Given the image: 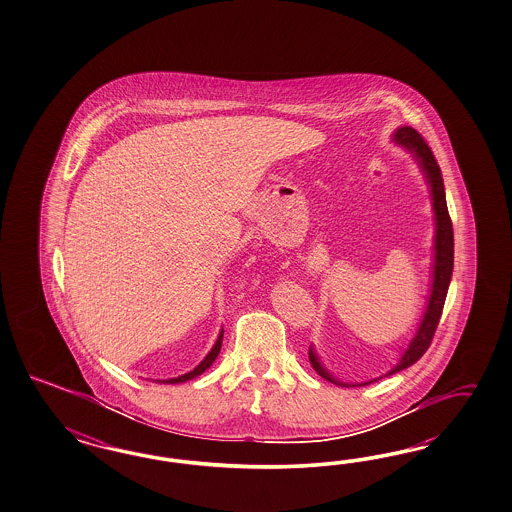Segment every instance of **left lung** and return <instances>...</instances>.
Listing matches in <instances>:
<instances>
[{
    "mask_svg": "<svg viewBox=\"0 0 512 512\" xmlns=\"http://www.w3.org/2000/svg\"><path fill=\"white\" fill-rule=\"evenodd\" d=\"M394 137H396L398 144H403L407 150H411L415 154V157L420 161V165H422V171L426 172V178H428V182L432 186L435 225H437V229H435L434 283H432V295H430L428 308H426L424 319L420 323L417 336L409 343V349L403 353L402 360L388 372V375L409 368L411 364H415L428 351L430 343L434 340L435 330H437V325H439L441 313H443L445 298H447V291H449L450 276H452V266H454L452 221H450L447 199H445L443 176H441V169L437 165L434 152H432V148L428 146V142L424 140V137L417 133L413 127H407V125L400 127ZM310 362L313 370L319 373L321 377H325L326 381H330L334 385H340V387H351V385H345V383L336 381L330 373L326 372L311 349ZM373 381H377V379H373ZM373 381L362 383V385H355V387H364V385H370Z\"/></svg>",
    "mask_w": 512,
    "mask_h": 512,
    "instance_id": "8db88e82",
    "label": "left lung"
}]
</instances>
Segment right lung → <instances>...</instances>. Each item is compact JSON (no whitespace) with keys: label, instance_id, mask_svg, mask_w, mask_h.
Wrapping results in <instances>:
<instances>
[{"label":"right lung","instance_id":"add662e5","mask_svg":"<svg viewBox=\"0 0 512 512\" xmlns=\"http://www.w3.org/2000/svg\"><path fill=\"white\" fill-rule=\"evenodd\" d=\"M221 341H223V332L219 334V338H217L216 345L212 347V351L206 355V358L202 360L201 364H199L193 372L186 373V375H180V377H174V379H169V381H163V383H184V381H189V379H193V377L201 375L202 372H206V370L214 364V360H216L217 355H219V351H221Z\"/></svg>","mask_w":512,"mask_h":512}]
</instances>
